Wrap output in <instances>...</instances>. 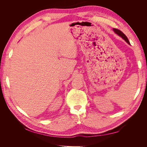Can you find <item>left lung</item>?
Segmentation results:
<instances>
[{"mask_svg": "<svg viewBox=\"0 0 147 147\" xmlns=\"http://www.w3.org/2000/svg\"><path fill=\"white\" fill-rule=\"evenodd\" d=\"M113 30H114V32H115V33L117 34L118 35H119V36H121L127 43L130 44L129 41V40H128L127 37L126 36V35L124 34L123 32H121V30H119V29H113Z\"/></svg>", "mask_w": 147, "mask_h": 147, "instance_id": "left-lung-1", "label": "left lung"}]
</instances>
